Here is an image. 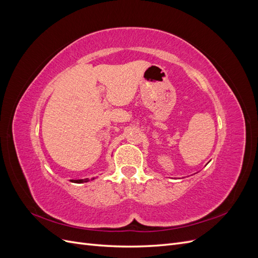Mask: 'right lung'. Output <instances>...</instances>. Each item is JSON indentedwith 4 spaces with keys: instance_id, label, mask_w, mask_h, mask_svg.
Masks as SVG:
<instances>
[{
    "instance_id": "add662e5",
    "label": "right lung",
    "mask_w": 258,
    "mask_h": 258,
    "mask_svg": "<svg viewBox=\"0 0 258 258\" xmlns=\"http://www.w3.org/2000/svg\"><path fill=\"white\" fill-rule=\"evenodd\" d=\"M93 179V178H92ZM73 183H86L89 182V178H84V179H71Z\"/></svg>"
}]
</instances>
